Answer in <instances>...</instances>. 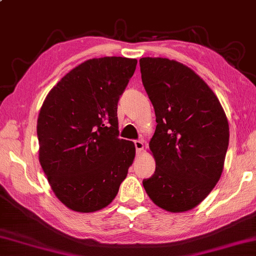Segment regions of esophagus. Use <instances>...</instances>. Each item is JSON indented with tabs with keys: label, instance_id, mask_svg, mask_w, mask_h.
<instances>
[{
	"label": "esophagus",
	"instance_id": "obj_1",
	"mask_svg": "<svg viewBox=\"0 0 256 256\" xmlns=\"http://www.w3.org/2000/svg\"><path fill=\"white\" fill-rule=\"evenodd\" d=\"M134 146H136V152H140L144 150V142L141 140H136L134 141Z\"/></svg>",
	"mask_w": 256,
	"mask_h": 256
}]
</instances>
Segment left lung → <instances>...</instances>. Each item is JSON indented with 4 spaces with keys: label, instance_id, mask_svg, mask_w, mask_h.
<instances>
[{
    "label": "left lung",
    "instance_id": "8db88e82",
    "mask_svg": "<svg viewBox=\"0 0 256 256\" xmlns=\"http://www.w3.org/2000/svg\"><path fill=\"white\" fill-rule=\"evenodd\" d=\"M142 85L155 110L150 148L156 169L142 184L155 204L171 212L193 209L222 174L228 123L218 98L184 64L140 58Z\"/></svg>",
    "mask_w": 256,
    "mask_h": 256
}]
</instances>
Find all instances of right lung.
Instances as JSON below:
<instances>
[{
  "instance_id": "right-lung-1",
  "label": "right lung",
  "mask_w": 256,
  "mask_h": 256,
  "mask_svg": "<svg viewBox=\"0 0 256 256\" xmlns=\"http://www.w3.org/2000/svg\"><path fill=\"white\" fill-rule=\"evenodd\" d=\"M136 60L101 57L76 66L49 92L38 117L39 161L68 208L93 212L117 196L136 155L120 139L117 104Z\"/></svg>"
}]
</instances>
